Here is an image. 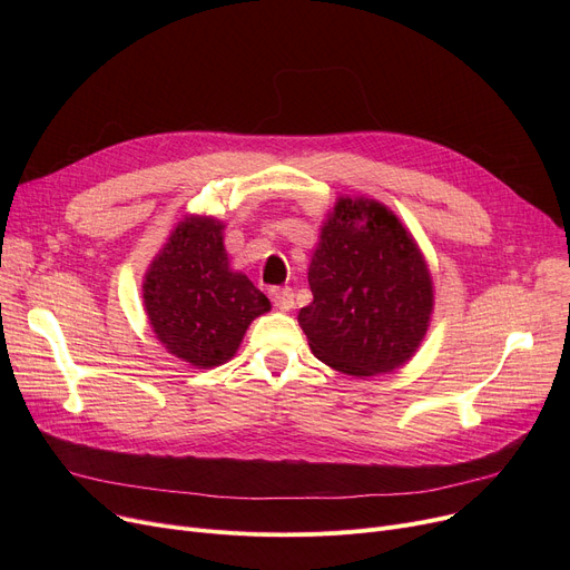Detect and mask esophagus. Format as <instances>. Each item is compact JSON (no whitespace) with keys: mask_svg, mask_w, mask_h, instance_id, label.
<instances>
[{"mask_svg":"<svg viewBox=\"0 0 570 570\" xmlns=\"http://www.w3.org/2000/svg\"><path fill=\"white\" fill-rule=\"evenodd\" d=\"M269 301H273V305L277 309L288 312V309H293V291L288 286H284V288H279V286L269 288Z\"/></svg>","mask_w":570,"mask_h":570,"instance_id":"esophagus-1","label":"esophagus"}]
</instances>
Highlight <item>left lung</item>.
Returning a JSON list of instances; mask_svg holds the SVG:
<instances>
[{
  "instance_id": "1",
  "label": "left lung",
  "mask_w": 570,
  "mask_h": 570,
  "mask_svg": "<svg viewBox=\"0 0 570 570\" xmlns=\"http://www.w3.org/2000/svg\"><path fill=\"white\" fill-rule=\"evenodd\" d=\"M314 301L297 314L312 353L344 374L406 363L428 333L432 279L400 219L374 200L342 198L309 265Z\"/></svg>"
}]
</instances>
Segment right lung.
<instances>
[{"mask_svg": "<svg viewBox=\"0 0 570 570\" xmlns=\"http://www.w3.org/2000/svg\"><path fill=\"white\" fill-rule=\"evenodd\" d=\"M222 230L209 217L177 224L142 284L159 342L196 367L230 361L249 323L269 309L267 297L228 267Z\"/></svg>", "mask_w": 570, "mask_h": 570, "instance_id": "1", "label": "right lung"}]
</instances>
